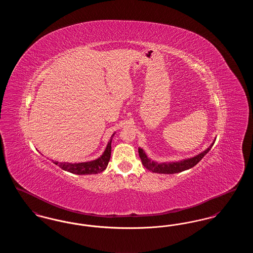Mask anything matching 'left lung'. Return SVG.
<instances>
[{
  "instance_id": "obj_1",
  "label": "left lung",
  "mask_w": 253,
  "mask_h": 253,
  "mask_svg": "<svg viewBox=\"0 0 253 253\" xmlns=\"http://www.w3.org/2000/svg\"><path fill=\"white\" fill-rule=\"evenodd\" d=\"M215 139L212 141V143L210 145L205 151L202 153L198 154L195 157H190V158H185L178 161H172V162H162L158 163L155 160H152L150 157L146 155L144 150L140 147H138V155L142 161V164L145 168L149 169L150 171L157 172V173H164V174H172V173H177L181 172L183 170L189 169L194 167L203 157L210 152L211 147L214 144Z\"/></svg>"
}]
</instances>
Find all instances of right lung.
I'll return each instance as SVG.
<instances>
[{"mask_svg":"<svg viewBox=\"0 0 253 253\" xmlns=\"http://www.w3.org/2000/svg\"><path fill=\"white\" fill-rule=\"evenodd\" d=\"M116 132H114L107 143V146L102 153V155L97 157L94 160L86 161V162H81V163H69V162H59L54 161L52 162L56 165H58L60 169L63 170L69 171L74 174L79 175H87V174H95L103 171L108 166L109 160L111 157V149H112V139L114 137Z\"/></svg>","mask_w":253,"mask_h":253,"instance_id":"1","label":"right lung"}]
</instances>
